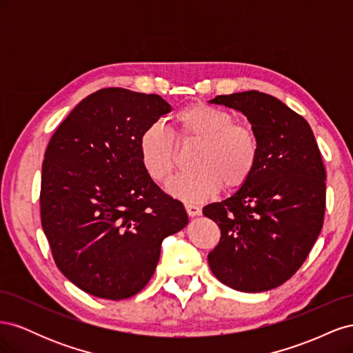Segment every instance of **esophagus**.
Returning <instances> with one entry per match:
<instances>
[{"label": "esophagus", "instance_id": "1", "mask_svg": "<svg viewBox=\"0 0 353 353\" xmlns=\"http://www.w3.org/2000/svg\"><path fill=\"white\" fill-rule=\"evenodd\" d=\"M185 210L188 213V216H199L201 215V208L197 205H191V203H187Z\"/></svg>", "mask_w": 353, "mask_h": 353}]
</instances>
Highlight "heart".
I'll use <instances>...</instances> for the list:
<instances>
[{
	"instance_id": "b5f03b06",
	"label": "heart",
	"mask_w": 353,
	"mask_h": 353,
	"mask_svg": "<svg viewBox=\"0 0 353 353\" xmlns=\"http://www.w3.org/2000/svg\"><path fill=\"white\" fill-rule=\"evenodd\" d=\"M178 141H196L194 172L176 178L170 194L188 201H203L223 187L241 188L252 178L259 159V143L252 126L234 122V116L206 103H194L175 114ZM138 154L148 178L168 184L176 166L174 135L162 125H148L138 138Z\"/></svg>"
}]
</instances>
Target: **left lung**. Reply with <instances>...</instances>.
Returning a JSON list of instances; mask_svg holds the SVG:
<instances>
[{
	"label": "left lung",
	"instance_id": "left-lung-1",
	"mask_svg": "<svg viewBox=\"0 0 353 353\" xmlns=\"http://www.w3.org/2000/svg\"><path fill=\"white\" fill-rule=\"evenodd\" d=\"M210 103L248 117L258 137L259 159L236 193L203 208L221 228L208 262L213 275L234 290H271L301 268L321 232L323 157L309 123L270 94L234 92Z\"/></svg>",
	"mask_w": 353,
	"mask_h": 353
}]
</instances>
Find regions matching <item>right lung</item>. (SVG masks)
<instances>
[{
  "instance_id": "obj_1",
  "label": "right lung",
  "mask_w": 353,
  "mask_h": 353,
  "mask_svg": "<svg viewBox=\"0 0 353 353\" xmlns=\"http://www.w3.org/2000/svg\"><path fill=\"white\" fill-rule=\"evenodd\" d=\"M170 112L157 94L103 88L52 134L41 174V223L56 265L81 290L121 301L150 281L160 244L183 230V203L148 178L138 138Z\"/></svg>"
}]
</instances>
